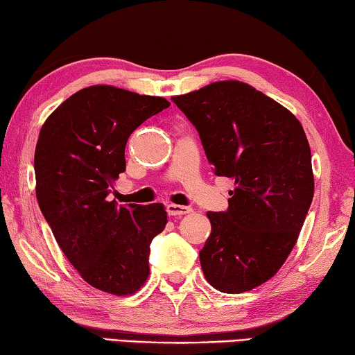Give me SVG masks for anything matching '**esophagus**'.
<instances>
[{
	"label": "esophagus",
	"instance_id": "1",
	"mask_svg": "<svg viewBox=\"0 0 355 355\" xmlns=\"http://www.w3.org/2000/svg\"><path fill=\"white\" fill-rule=\"evenodd\" d=\"M166 211H168L169 216H182V215H187V213H191L192 208L176 205V203H168Z\"/></svg>",
	"mask_w": 355,
	"mask_h": 355
}]
</instances>
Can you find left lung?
Wrapping results in <instances>:
<instances>
[{
  "label": "left lung",
  "instance_id": "obj_1",
  "mask_svg": "<svg viewBox=\"0 0 355 355\" xmlns=\"http://www.w3.org/2000/svg\"><path fill=\"white\" fill-rule=\"evenodd\" d=\"M173 101L196 125L216 176L234 179L226 211H208L203 275L226 294L278 273L313 198L312 155L299 119L261 92L223 80Z\"/></svg>",
  "mask_w": 355,
  "mask_h": 355
}]
</instances>
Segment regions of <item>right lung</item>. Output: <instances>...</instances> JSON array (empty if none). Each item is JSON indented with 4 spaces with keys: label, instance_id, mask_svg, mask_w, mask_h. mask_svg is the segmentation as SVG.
I'll list each match as a JSON object with an SVG mask.
<instances>
[{
    "label": "right lung",
    "instance_id": "1",
    "mask_svg": "<svg viewBox=\"0 0 355 355\" xmlns=\"http://www.w3.org/2000/svg\"><path fill=\"white\" fill-rule=\"evenodd\" d=\"M168 106L162 96L92 85L62 101L38 135V207L67 260L105 293H137L150 273V244L168 223L162 203L108 200L125 171L129 135Z\"/></svg>",
    "mask_w": 355,
    "mask_h": 355
}]
</instances>
